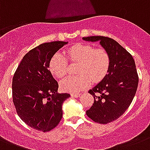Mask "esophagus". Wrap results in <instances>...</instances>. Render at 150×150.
Masks as SVG:
<instances>
[{
	"label": "esophagus",
	"instance_id": "obj_1",
	"mask_svg": "<svg viewBox=\"0 0 150 150\" xmlns=\"http://www.w3.org/2000/svg\"><path fill=\"white\" fill-rule=\"evenodd\" d=\"M71 96H72V97H75V98H77V97H79L80 94L79 93H72V94H71Z\"/></svg>",
	"mask_w": 150,
	"mask_h": 150
}]
</instances>
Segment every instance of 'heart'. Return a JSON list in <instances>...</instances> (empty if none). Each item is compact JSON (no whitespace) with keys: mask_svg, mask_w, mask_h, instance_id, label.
Here are the masks:
<instances>
[{"mask_svg":"<svg viewBox=\"0 0 150 150\" xmlns=\"http://www.w3.org/2000/svg\"><path fill=\"white\" fill-rule=\"evenodd\" d=\"M68 58L71 61H80L79 75H68L60 82L63 91L76 93L82 91L94 82H100L108 71L110 57L107 50L95 48L89 44H76L67 50ZM68 60L61 52H57L51 57L49 68L57 78L63 77L67 73Z\"/></svg>","mask_w":150,"mask_h":150,"instance_id":"b5f03b06","label":"heart"}]
</instances>
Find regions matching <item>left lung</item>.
I'll use <instances>...</instances> for the list:
<instances>
[{
	"label": "left lung",
	"mask_w": 150,
	"mask_h": 150,
	"mask_svg": "<svg viewBox=\"0 0 150 150\" xmlns=\"http://www.w3.org/2000/svg\"><path fill=\"white\" fill-rule=\"evenodd\" d=\"M83 40L99 41L109 54L110 66L102 81L90 89L94 97L86 115L95 122L107 124L120 117L135 95L139 76L132 56L117 41L105 36H87Z\"/></svg>",
	"instance_id": "left-lung-1"
}]
</instances>
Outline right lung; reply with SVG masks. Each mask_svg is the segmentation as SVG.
<instances>
[{"label": "right lung", "instance_id": "right-lung-1", "mask_svg": "<svg viewBox=\"0 0 150 150\" xmlns=\"http://www.w3.org/2000/svg\"><path fill=\"white\" fill-rule=\"evenodd\" d=\"M68 42L42 43L22 58L12 79V99L25 123L43 132L54 128L62 118V104L70 94L58 93V83L49 70L51 57Z\"/></svg>", "mask_w": 150, "mask_h": 150}]
</instances>
